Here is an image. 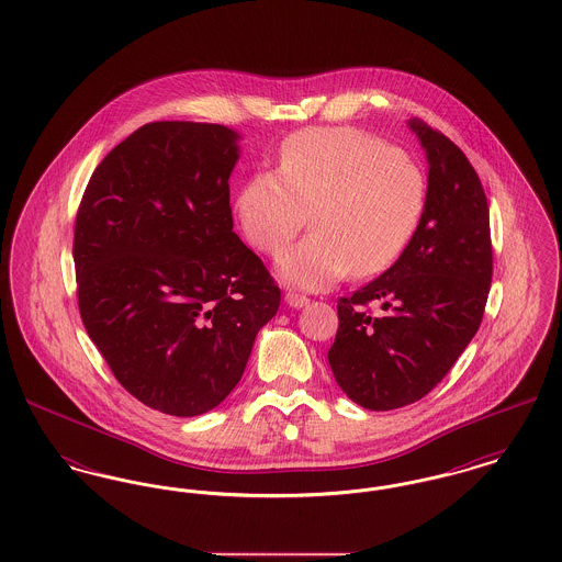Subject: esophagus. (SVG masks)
Masks as SVG:
<instances>
[{
	"mask_svg": "<svg viewBox=\"0 0 562 562\" xmlns=\"http://www.w3.org/2000/svg\"><path fill=\"white\" fill-rule=\"evenodd\" d=\"M284 301H286L291 307H294V310H301V307H305V305L310 303V299H307L305 294L291 293V291L284 294Z\"/></svg>",
	"mask_w": 562,
	"mask_h": 562,
	"instance_id": "34e87169",
	"label": "esophagus"
}]
</instances>
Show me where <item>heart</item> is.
Segmentation results:
<instances>
[{"mask_svg": "<svg viewBox=\"0 0 562 562\" xmlns=\"http://www.w3.org/2000/svg\"><path fill=\"white\" fill-rule=\"evenodd\" d=\"M428 206L422 166L358 128H307L284 140L278 170L252 172L234 211L246 241L263 255L282 252L307 221L312 234L289 248L284 282L321 291L349 269L381 273L401 259Z\"/></svg>", "mask_w": 562, "mask_h": 562, "instance_id": "heart-1", "label": "heart"}]
</instances>
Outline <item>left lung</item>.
<instances>
[{"label": "left lung", "mask_w": 562, "mask_h": 562, "mask_svg": "<svg viewBox=\"0 0 562 562\" xmlns=\"http://www.w3.org/2000/svg\"><path fill=\"white\" fill-rule=\"evenodd\" d=\"M428 156V206L401 259L337 303L328 364L351 401L392 411L422 401L481 326L493 278L481 179L449 136L411 120ZM386 310L373 317L368 305Z\"/></svg>", "instance_id": "8db88e82"}]
</instances>
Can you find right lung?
Segmentation results:
<instances>
[{
  "label": "right lung",
  "instance_id": "right-lung-1",
  "mask_svg": "<svg viewBox=\"0 0 562 562\" xmlns=\"http://www.w3.org/2000/svg\"><path fill=\"white\" fill-rule=\"evenodd\" d=\"M236 140L221 124H145L97 166L76 216L81 322L122 387L175 417L227 398L280 307L234 232Z\"/></svg>",
  "mask_w": 562,
  "mask_h": 562
}]
</instances>
